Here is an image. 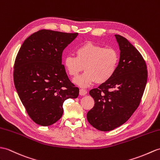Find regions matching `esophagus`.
I'll list each match as a JSON object with an SVG mask.
<instances>
[{
    "label": "esophagus",
    "mask_w": 160,
    "mask_h": 160,
    "mask_svg": "<svg viewBox=\"0 0 160 160\" xmlns=\"http://www.w3.org/2000/svg\"><path fill=\"white\" fill-rule=\"evenodd\" d=\"M87 93V91H86V90H84V89H82V88H81V89H80V95H85Z\"/></svg>",
    "instance_id": "obj_1"
}]
</instances>
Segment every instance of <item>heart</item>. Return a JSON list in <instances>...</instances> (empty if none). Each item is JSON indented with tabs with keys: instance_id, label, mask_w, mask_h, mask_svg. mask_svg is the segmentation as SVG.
Here are the masks:
<instances>
[{
	"instance_id": "1",
	"label": "heart",
	"mask_w": 160,
	"mask_h": 160,
	"mask_svg": "<svg viewBox=\"0 0 160 160\" xmlns=\"http://www.w3.org/2000/svg\"><path fill=\"white\" fill-rule=\"evenodd\" d=\"M76 53V57L67 56L64 65L72 77H76L84 68L85 72L73 80V82L80 87H88L95 82L98 84L106 82L118 68L119 54L113 48L88 42L77 48Z\"/></svg>"
}]
</instances>
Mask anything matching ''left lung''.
<instances>
[{
	"label": "left lung",
	"mask_w": 160,
	"mask_h": 160,
	"mask_svg": "<svg viewBox=\"0 0 160 160\" xmlns=\"http://www.w3.org/2000/svg\"><path fill=\"white\" fill-rule=\"evenodd\" d=\"M120 58L114 75L89 94L95 105L88 112L89 123L98 130L108 132L119 127L138 107L147 82L146 62L129 41L115 35Z\"/></svg>",
	"instance_id": "8db88e82"
}]
</instances>
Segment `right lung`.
I'll list each match as a JSON object with an SVG mask.
<instances>
[{
    "instance_id": "add662e5",
    "label": "right lung",
    "mask_w": 160,
    "mask_h": 160,
    "mask_svg": "<svg viewBox=\"0 0 160 160\" xmlns=\"http://www.w3.org/2000/svg\"><path fill=\"white\" fill-rule=\"evenodd\" d=\"M78 35L40 30L20 48L14 63V84L28 116L37 124H54L62 117L65 100L79 95V88L69 80L62 65V51Z\"/></svg>"
}]
</instances>
